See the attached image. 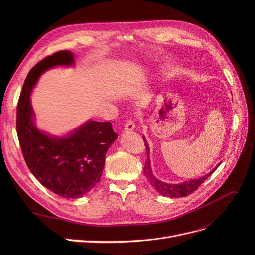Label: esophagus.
<instances>
[{"mask_svg":"<svg viewBox=\"0 0 255 255\" xmlns=\"http://www.w3.org/2000/svg\"><path fill=\"white\" fill-rule=\"evenodd\" d=\"M135 128H136V126H135V122L133 120H130V119L127 120L126 125H125L126 132H128V130H133V129H135Z\"/></svg>","mask_w":255,"mask_h":255,"instance_id":"obj_1","label":"esophagus"}]
</instances>
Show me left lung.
I'll return each instance as SVG.
<instances>
[{
	"label": "left lung",
	"mask_w": 255,
	"mask_h": 255,
	"mask_svg": "<svg viewBox=\"0 0 255 255\" xmlns=\"http://www.w3.org/2000/svg\"><path fill=\"white\" fill-rule=\"evenodd\" d=\"M143 138L144 145H145V150H146V155H148V159H146L144 167H143V173L146 176V180L151 184V186L155 189L157 192H159L160 195L166 196V197H170V198H180V197H185L187 195H190L191 192H194L200 185H201L208 176L212 175V173L218 168V166H216L214 170H212L210 173H207L199 179H194V180H189V181H185L183 183L179 184H168L163 181H159L154 176L152 169H151V163H150V148L149 144L146 142V140Z\"/></svg>",
	"instance_id": "left-lung-1"
}]
</instances>
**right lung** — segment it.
<instances>
[{
	"mask_svg": "<svg viewBox=\"0 0 255 255\" xmlns=\"http://www.w3.org/2000/svg\"><path fill=\"white\" fill-rule=\"evenodd\" d=\"M74 64L70 51H59L30 69L17 106V133L28 169L44 187L56 195L75 199L100 181L110 145L117 139L111 122L89 120L64 137H54L37 128L30 94L40 75L56 66Z\"/></svg>",
	"mask_w": 255,
	"mask_h": 255,
	"instance_id": "1",
	"label": "right lung"
}]
</instances>
